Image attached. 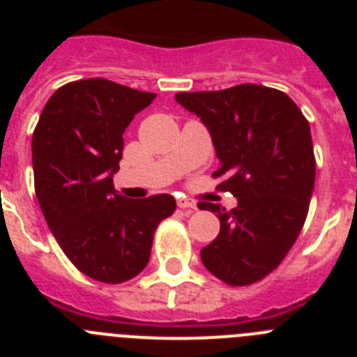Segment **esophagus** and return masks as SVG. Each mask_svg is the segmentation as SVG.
<instances>
[{
  "instance_id": "1",
  "label": "esophagus",
  "mask_w": 357,
  "mask_h": 357,
  "mask_svg": "<svg viewBox=\"0 0 357 357\" xmlns=\"http://www.w3.org/2000/svg\"><path fill=\"white\" fill-rule=\"evenodd\" d=\"M176 206L181 207V209L195 211L197 209V202L189 200V198H178V200H176Z\"/></svg>"
}]
</instances>
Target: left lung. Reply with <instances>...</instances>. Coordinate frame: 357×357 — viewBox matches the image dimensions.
Segmentation results:
<instances>
[{"label": "left lung", "instance_id": "1", "mask_svg": "<svg viewBox=\"0 0 357 357\" xmlns=\"http://www.w3.org/2000/svg\"><path fill=\"white\" fill-rule=\"evenodd\" d=\"M175 100L206 125L222 164L218 189L238 198L230 211L198 204L220 218L202 263L230 286L257 282L284 259L307 216L317 172L307 119L288 94L255 84Z\"/></svg>", "mask_w": 357, "mask_h": 357}]
</instances>
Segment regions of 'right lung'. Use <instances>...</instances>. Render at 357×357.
Wrapping results in <instances>:
<instances>
[{
    "mask_svg": "<svg viewBox=\"0 0 357 357\" xmlns=\"http://www.w3.org/2000/svg\"><path fill=\"white\" fill-rule=\"evenodd\" d=\"M155 96L105 78L71 82L44 105L31 137L36 195L50 230L82 273L107 284L143 272L157 225L176 207L172 195L125 198L112 182L125 128Z\"/></svg>",
    "mask_w": 357,
    "mask_h": 357,
    "instance_id": "1",
    "label": "right lung"
}]
</instances>
